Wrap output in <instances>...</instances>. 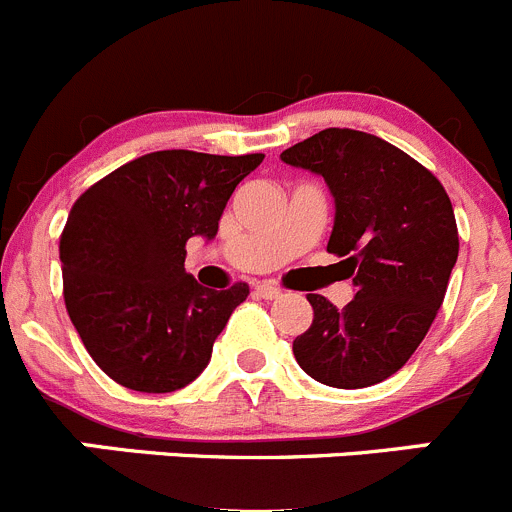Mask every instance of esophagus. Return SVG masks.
Wrapping results in <instances>:
<instances>
[{
	"mask_svg": "<svg viewBox=\"0 0 512 512\" xmlns=\"http://www.w3.org/2000/svg\"><path fill=\"white\" fill-rule=\"evenodd\" d=\"M257 295L262 297V300H275V297L282 295V290L277 285H270V282H260V285L255 287Z\"/></svg>",
	"mask_w": 512,
	"mask_h": 512,
	"instance_id": "1",
	"label": "esophagus"
}]
</instances>
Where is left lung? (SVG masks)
Wrapping results in <instances>:
<instances>
[{"label": "left lung", "instance_id": "1", "mask_svg": "<svg viewBox=\"0 0 512 512\" xmlns=\"http://www.w3.org/2000/svg\"><path fill=\"white\" fill-rule=\"evenodd\" d=\"M280 157L325 177L335 197L327 252L355 275L342 310L307 295L315 315L292 342L295 360L330 388H370L410 360L443 305L460 247L450 197L433 172L367 132L330 127Z\"/></svg>", "mask_w": 512, "mask_h": 512}]
</instances>
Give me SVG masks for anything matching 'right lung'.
<instances>
[{"label": "right lung", "mask_w": 512, "mask_h": 512, "mask_svg": "<svg viewBox=\"0 0 512 512\" xmlns=\"http://www.w3.org/2000/svg\"><path fill=\"white\" fill-rule=\"evenodd\" d=\"M265 155L162 150L79 195L59 237L64 305L92 360L140 393H172L207 367L247 282L202 287L187 240L217 235L235 187Z\"/></svg>", "instance_id": "add662e5"}]
</instances>
